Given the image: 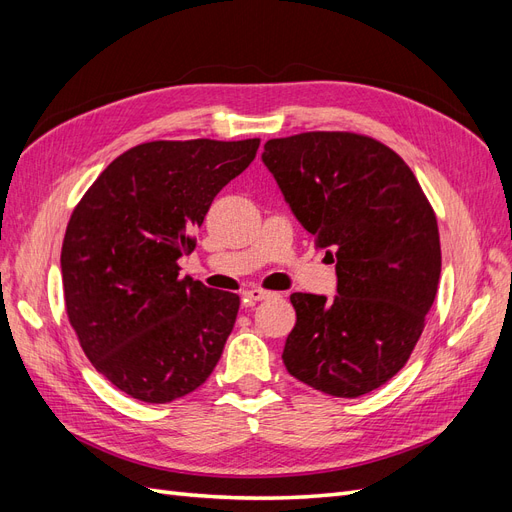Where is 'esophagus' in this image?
Segmentation results:
<instances>
[{
  "instance_id": "esophagus-1",
  "label": "esophagus",
  "mask_w": 512,
  "mask_h": 512,
  "mask_svg": "<svg viewBox=\"0 0 512 512\" xmlns=\"http://www.w3.org/2000/svg\"><path fill=\"white\" fill-rule=\"evenodd\" d=\"M271 297V292L262 290V288H247L243 290V301L245 303H256V301H265Z\"/></svg>"
}]
</instances>
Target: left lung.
Wrapping results in <instances>:
<instances>
[{
    "instance_id": "8db88e82",
    "label": "left lung",
    "mask_w": 512,
    "mask_h": 512,
    "mask_svg": "<svg viewBox=\"0 0 512 512\" xmlns=\"http://www.w3.org/2000/svg\"><path fill=\"white\" fill-rule=\"evenodd\" d=\"M262 162L316 247L337 294H290L288 374L333 397H361L406 365L440 282V235L410 166L352 132L267 141Z\"/></svg>"
}]
</instances>
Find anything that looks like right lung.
Returning a JSON list of instances; mask_svg holds the SVG:
<instances>
[{"label":"right lung","instance_id":"add662e5","mask_svg":"<svg viewBox=\"0 0 512 512\" xmlns=\"http://www.w3.org/2000/svg\"><path fill=\"white\" fill-rule=\"evenodd\" d=\"M260 138L153 141L121 153L72 211L61 245L66 312L87 359L126 395L168 404L218 365L239 297L177 260L213 198L252 164Z\"/></svg>","mask_w":512,"mask_h":512}]
</instances>
